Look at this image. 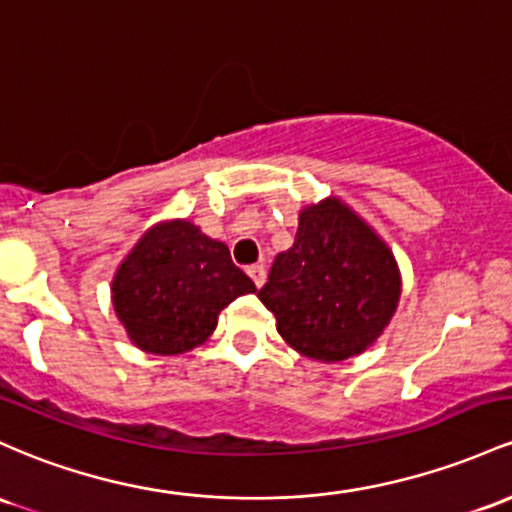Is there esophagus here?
<instances>
[{
  "label": "esophagus",
  "instance_id": "esophagus-1",
  "mask_svg": "<svg viewBox=\"0 0 512 512\" xmlns=\"http://www.w3.org/2000/svg\"><path fill=\"white\" fill-rule=\"evenodd\" d=\"M247 274H250L252 282H255L257 289H260V286L265 284V279H267V269H265V265H250V267H247Z\"/></svg>",
  "mask_w": 512,
  "mask_h": 512
}]
</instances>
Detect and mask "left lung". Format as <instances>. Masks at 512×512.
Wrapping results in <instances>:
<instances>
[{"label":"left lung","instance_id":"8db88e82","mask_svg":"<svg viewBox=\"0 0 512 512\" xmlns=\"http://www.w3.org/2000/svg\"><path fill=\"white\" fill-rule=\"evenodd\" d=\"M301 355L342 362L374 345L396 313L401 274L389 245L335 196L306 206L294 245L257 291Z\"/></svg>","mask_w":512,"mask_h":512}]
</instances>
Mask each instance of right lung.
Wrapping results in <instances>:
<instances>
[{"label": "right lung", "mask_w": 512, "mask_h": 512, "mask_svg": "<svg viewBox=\"0 0 512 512\" xmlns=\"http://www.w3.org/2000/svg\"><path fill=\"white\" fill-rule=\"evenodd\" d=\"M255 284L228 247L189 221L150 228L111 282L114 311L133 345L153 355H182L216 330L218 313Z\"/></svg>", "instance_id": "right-lung-1"}]
</instances>
